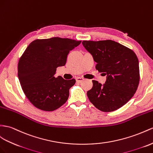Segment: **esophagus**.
I'll return each instance as SVG.
<instances>
[{
    "label": "esophagus",
    "mask_w": 153,
    "mask_h": 153,
    "mask_svg": "<svg viewBox=\"0 0 153 153\" xmlns=\"http://www.w3.org/2000/svg\"><path fill=\"white\" fill-rule=\"evenodd\" d=\"M76 81L78 82V83H81V82L83 81L84 80V78L83 77H78L76 78Z\"/></svg>",
    "instance_id": "1"
}]
</instances>
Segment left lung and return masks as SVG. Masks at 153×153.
<instances>
[{"label": "left lung", "mask_w": 153, "mask_h": 153, "mask_svg": "<svg viewBox=\"0 0 153 153\" xmlns=\"http://www.w3.org/2000/svg\"><path fill=\"white\" fill-rule=\"evenodd\" d=\"M83 46L97 62L96 68L107 76L105 84L93 80L87 92L90 101L103 112L121 108L134 96L140 81L139 61L133 51L112 40L83 41Z\"/></svg>", "instance_id": "left-lung-1"}]
</instances>
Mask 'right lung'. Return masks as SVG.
Here are the masks:
<instances>
[{"mask_svg":"<svg viewBox=\"0 0 153 153\" xmlns=\"http://www.w3.org/2000/svg\"><path fill=\"white\" fill-rule=\"evenodd\" d=\"M81 41L61 37L36 39L27 47L18 63V77L25 96L35 107L53 111L66 103L76 79L55 77L65 66L70 51Z\"/></svg>","mask_w":153,"mask_h":153,"instance_id":"obj_1","label":"right lung"}]
</instances>
